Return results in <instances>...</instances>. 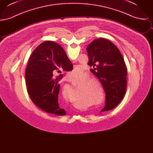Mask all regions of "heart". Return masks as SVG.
<instances>
[{
    "mask_svg": "<svg viewBox=\"0 0 153 153\" xmlns=\"http://www.w3.org/2000/svg\"><path fill=\"white\" fill-rule=\"evenodd\" d=\"M84 73V71L83 69L79 66H76L73 71L69 73V78L71 80L76 79L79 77V76L82 75ZM89 79V77H87L85 79L81 80L79 82V84L83 83L81 84L82 86L81 88V90L83 91L82 92L85 94L89 95V97H92V99L93 102H94V104L95 105L100 106L103 104V97H102V86L101 82L99 80L96 79ZM86 81H85V80ZM85 81L84 82V81ZM70 91L73 94V89L70 88H69ZM101 93L102 97L100 98L101 95L100 93ZM101 99L100 100V99ZM75 105H77V104L75 103Z\"/></svg>",
    "mask_w": 153,
    "mask_h": 153,
    "instance_id": "1",
    "label": "heart"
}]
</instances>
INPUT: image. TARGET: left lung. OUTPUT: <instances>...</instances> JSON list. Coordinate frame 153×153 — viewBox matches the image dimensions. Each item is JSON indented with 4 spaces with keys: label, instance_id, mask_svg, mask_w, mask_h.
Wrapping results in <instances>:
<instances>
[{
    "label": "left lung",
    "instance_id": "1",
    "mask_svg": "<svg viewBox=\"0 0 153 153\" xmlns=\"http://www.w3.org/2000/svg\"><path fill=\"white\" fill-rule=\"evenodd\" d=\"M87 51L88 65L96 66L91 72L99 79L106 94L102 111L111 110L122 101L126 91L127 68L123 57L114 44L104 38L92 41Z\"/></svg>",
    "mask_w": 153,
    "mask_h": 153
}]
</instances>
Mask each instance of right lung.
Listing matches in <instances>:
<instances>
[{
    "mask_svg": "<svg viewBox=\"0 0 153 153\" xmlns=\"http://www.w3.org/2000/svg\"><path fill=\"white\" fill-rule=\"evenodd\" d=\"M73 65L63 48L58 44L48 41L40 44L30 57L25 72L27 92L35 105L49 114L65 115V109L58 102L59 81L64 71H71ZM60 74L54 78L53 74Z\"/></svg>",
    "mask_w": 153,
    "mask_h": 153,
    "instance_id": "right-lung-1",
    "label": "right lung"
}]
</instances>
